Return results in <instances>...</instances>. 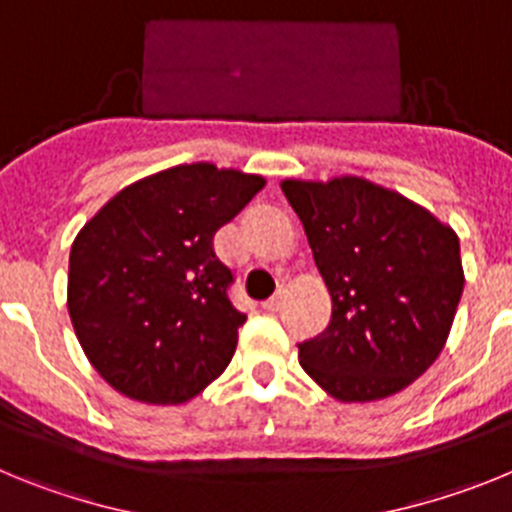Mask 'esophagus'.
Listing matches in <instances>:
<instances>
[{
    "label": "esophagus",
    "mask_w": 512,
    "mask_h": 512,
    "mask_svg": "<svg viewBox=\"0 0 512 512\" xmlns=\"http://www.w3.org/2000/svg\"><path fill=\"white\" fill-rule=\"evenodd\" d=\"M279 305H282V295H274L264 302V310L274 312V310H279Z\"/></svg>",
    "instance_id": "esophagus-1"
}]
</instances>
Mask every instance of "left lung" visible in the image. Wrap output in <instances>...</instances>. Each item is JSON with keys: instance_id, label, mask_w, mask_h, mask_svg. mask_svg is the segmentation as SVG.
Masks as SVG:
<instances>
[{"instance_id": "left-lung-1", "label": "left lung", "mask_w": 512, "mask_h": 512, "mask_svg": "<svg viewBox=\"0 0 512 512\" xmlns=\"http://www.w3.org/2000/svg\"><path fill=\"white\" fill-rule=\"evenodd\" d=\"M330 292L325 333L300 366L338 402H374L438 359L464 289L459 235L405 194L364 176L284 179Z\"/></svg>"}]
</instances>
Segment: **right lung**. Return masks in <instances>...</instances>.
I'll use <instances>...</instances> for the list:
<instances>
[{
    "label": "right lung",
    "mask_w": 512,
    "mask_h": 512,
    "mask_svg": "<svg viewBox=\"0 0 512 512\" xmlns=\"http://www.w3.org/2000/svg\"><path fill=\"white\" fill-rule=\"evenodd\" d=\"M264 176L179 164L104 202L69 256L71 325L112 390L148 405H182L225 372L246 315L212 238Z\"/></svg>",
    "instance_id": "obj_1"
}]
</instances>
